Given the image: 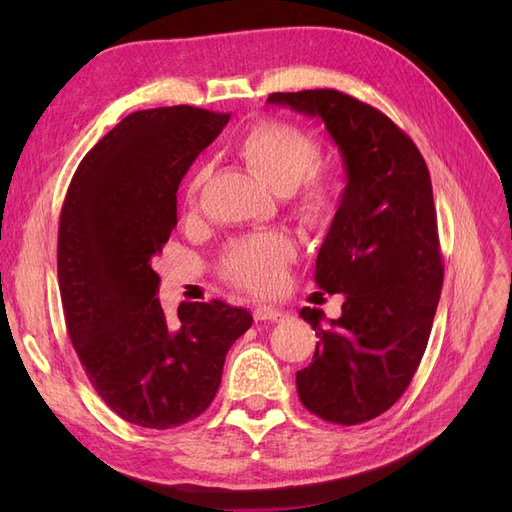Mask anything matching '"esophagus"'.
Segmentation results:
<instances>
[{
  "mask_svg": "<svg viewBox=\"0 0 512 512\" xmlns=\"http://www.w3.org/2000/svg\"><path fill=\"white\" fill-rule=\"evenodd\" d=\"M286 316V312L284 309H280V307H273V305H256L254 307V320H269V322H277V320H282Z\"/></svg>",
  "mask_w": 512,
  "mask_h": 512,
  "instance_id": "1",
  "label": "esophagus"
}]
</instances>
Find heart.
Segmentation results:
<instances>
[{
  "label": "heart",
  "mask_w": 512,
  "mask_h": 512,
  "mask_svg": "<svg viewBox=\"0 0 512 512\" xmlns=\"http://www.w3.org/2000/svg\"><path fill=\"white\" fill-rule=\"evenodd\" d=\"M239 153L277 192L297 190V209L309 222H324L335 209V185L318 175L322 149L314 136L282 121H262L247 132ZM213 168L200 162L185 181V203L194 207L211 179ZM297 256V243L286 232H256L232 241L220 260L224 280L243 290L267 294L280 288Z\"/></svg>",
  "instance_id": "heart-1"
}]
</instances>
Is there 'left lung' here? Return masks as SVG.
Masks as SVG:
<instances>
[{"label":"left lung","mask_w":512,"mask_h":512,"mask_svg":"<svg viewBox=\"0 0 512 512\" xmlns=\"http://www.w3.org/2000/svg\"><path fill=\"white\" fill-rule=\"evenodd\" d=\"M269 104L320 117L346 166V190L316 258V284L342 292V316H299L316 331L297 371L301 404L335 425H359L404 395L421 363L444 280L427 164L378 108L337 89L271 94Z\"/></svg>","instance_id":"left-lung-1"}]
</instances>
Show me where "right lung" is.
Listing matches in <instances>:
<instances>
[{
    "instance_id": "right-lung-1",
    "label": "right lung",
    "mask_w": 512,
    "mask_h": 512,
    "mask_svg": "<svg viewBox=\"0 0 512 512\" xmlns=\"http://www.w3.org/2000/svg\"><path fill=\"white\" fill-rule=\"evenodd\" d=\"M230 113L136 111L102 136L70 181L59 215L57 277L66 329L89 382L123 421L170 429L203 414L226 352L252 316L222 301L158 299V254L177 226V190Z\"/></svg>"
}]
</instances>
